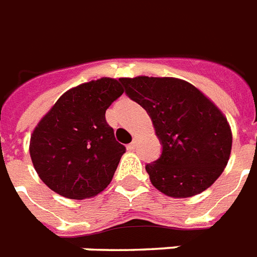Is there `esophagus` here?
<instances>
[{"label":"esophagus","mask_w":257,"mask_h":257,"mask_svg":"<svg viewBox=\"0 0 257 257\" xmlns=\"http://www.w3.org/2000/svg\"><path fill=\"white\" fill-rule=\"evenodd\" d=\"M136 145H137L136 141H132L131 144H128V147H126V148H128L129 151H135V149H136Z\"/></svg>","instance_id":"obj_1"}]
</instances>
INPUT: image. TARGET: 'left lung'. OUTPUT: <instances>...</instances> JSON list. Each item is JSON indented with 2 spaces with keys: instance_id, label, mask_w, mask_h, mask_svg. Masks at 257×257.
Returning a JSON list of instances; mask_svg holds the SVG:
<instances>
[{
  "instance_id": "1",
  "label": "left lung",
  "mask_w": 257,
  "mask_h": 257,
  "mask_svg": "<svg viewBox=\"0 0 257 257\" xmlns=\"http://www.w3.org/2000/svg\"><path fill=\"white\" fill-rule=\"evenodd\" d=\"M125 93L147 110L163 145L145 165L153 187L171 197H192L227 167L232 132L227 117L189 82L175 77L121 78Z\"/></svg>"
}]
</instances>
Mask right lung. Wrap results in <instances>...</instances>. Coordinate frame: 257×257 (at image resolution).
Segmentation results:
<instances>
[{
  "label": "right lung",
  "instance_id": "right-lung-1",
  "mask_svg": "<svg viewBox=\"0 0 257 257\" xmlns=\"http://www.w3.org/2000/svg\"><path fill=\"white\" fill-rule=\"evenodd\" d=\"M124 93L121 80L102 77L65 92L30 136L40 179L58 195L82 200L102 192L125 153L105 112Z\"/></svg>",
  "mask_w": 257,
  "mask_h": 257
}]
</instances>
